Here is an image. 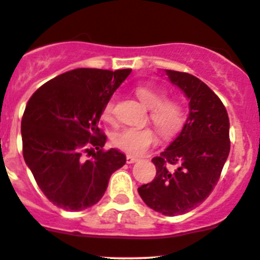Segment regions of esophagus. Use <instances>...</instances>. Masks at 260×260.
<instances>
[{
    "instance_id": "obj_1",
    "label": "esophagus",
    "mask_w": 260,
    "mask_h": 260,
    "mask_svg": "<svg viewBox=\"0 0 260 260\" xmlns=\"http://www.w3.org/2000/svg\"><path fill=\"white\" fill-rule=\"evenodd\" d=\"M139 159L135 158V156H131V155H126V163L127 164H133V163H136Z\"/></svg>"
}]
</instances>
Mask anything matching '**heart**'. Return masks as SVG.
<instances>
[{"mask_svg":"<svg viewBox=\"0 0 260 260\" xmlns=\"http://www.w3.org/2000/svg\"><path fill=\"white\" fill-rule=\"evenodd\" d=\"M134 92L149 109V119L155 125L160 135L169 138L181 130L186 119L181 102L177 100H164V91L153 86H136ZM115 104V97H111L105 104L102 117L106 121L111 122L114 120ZM112 143L130 155H141L156 143V134L150 127H125L112 136Z\"/></svg>","mask_w":260,"mask_h":260,"instance_id":"obj_1","label":"heart"}]
</instances>
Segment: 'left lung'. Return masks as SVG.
<instances>
[{"label": "left lung", "mask_w": 260, "mask_h": 260, "mask_svg": "<svg viewBox=\"0 0 260 260\" xmlns=\"http://www.w3.org/2000/svg\"><path fill=\"white\" fill-rule=\"evenodd\" d=\"M166 74L188 99L189 115L171 145L151 159L155 178L138 192L154 211L176 216L196 209L217 184L230 151V122L221 100L201 79L168 69Z\"/></svg>", "instance_id": "1"}]
</instances>
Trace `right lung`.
Here are the masks:
<instances>
[{
    "label": "right lung",
    "instance_id": "add662e5",
    "mask_svg": "<svg viewBox=\"0 0 260 260\" xmlns=\"http://www.w3.org/2000/svg\"><path fill=\"white\" fill-rule=\"evenodd\" d=\"M130 73L73 69L30 97L21 120L22 154L39 188L55 206L81 211L96 205L111 174L126 163L117 149L104 150L106 135L99 121L105 104Z\"/></svg>",
    "mask_w": 260,
    "mask_h": 260
}]
</instances>
